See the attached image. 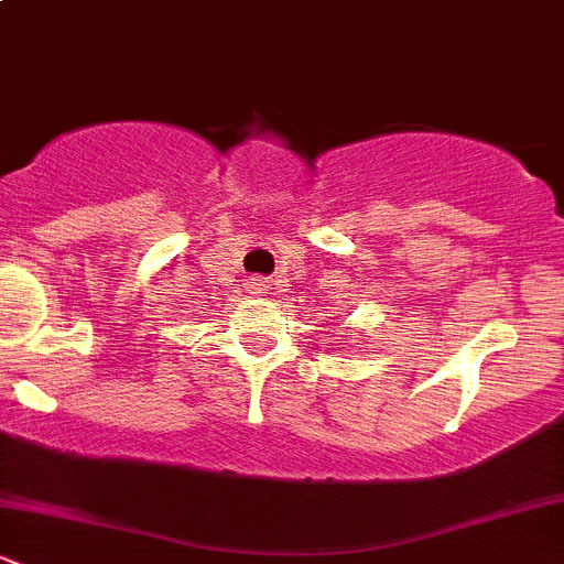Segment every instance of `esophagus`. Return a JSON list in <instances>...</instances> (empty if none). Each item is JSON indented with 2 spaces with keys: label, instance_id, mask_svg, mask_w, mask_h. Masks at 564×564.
Listing matches in <instances>:
<instances>
[{
  "label": "esophagus",
  "instance_id": "esophagus-1",
  "mask_svg": "<svg viewBox=\"0 0 564 564\" xmlns=\"http://www.w3.org/2000/svg\"><path fill=\"white\" fill-rule=\"evenodd\" d=\"M246 289H249V294H257V296H264L270 291V283L264 281V278H249V283H246Z\"/></svg>",
  "mask_w": 564,
  "mask_h": 564
}]
</instances>
